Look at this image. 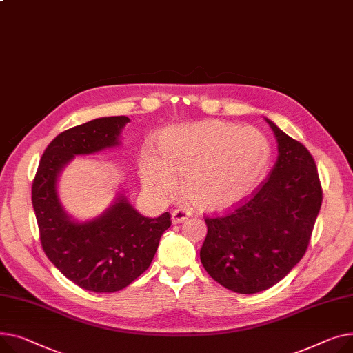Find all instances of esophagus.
<instances>
[{
  "mask_svg": "<svg viewBox=\"0 0 353 353\" xmlns=\"http://www.w3.org/2000/svg\"><path fill=\"white\" fill-rule=\"evenodd\" d=\"M192 216V213L189 210H184V208H177V210H174L173 213H172V221H173V224H180V223H183L184 220H187Z\"/></svg>",
  "mask_w": 353,
  "mask_h": 353,
  "instance_id": "34e87169",
  "label": "esophagus"
}]
</instances>
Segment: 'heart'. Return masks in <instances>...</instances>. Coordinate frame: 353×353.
<instances>
[{"instance_id":"obj_1","label":"heart","mask_w":353,"mask_h":353,"mask_svg":"<svg viewBox=\"0 0 353 353\" xmlns=\"http://www.w3.org/2000/svg\"><path fill=\"white\" fill-rule=\"evenodd\" d=\"M157 154L143 150L140 177L148 190L169 197L183 177V193L194 207L221 211L251 196L271 164L268 139L254 128L203 121L164 129Z\"/></svg>"}]
</instances>
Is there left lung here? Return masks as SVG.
Returning <instances> with one entry per match:
<instances>
[{
	"label": "left lung",
	"mask_w": 353,
	"mask_h": 353,
	"mask_svg": "<svg viewBox=\"0 0 353 353\" xmlns=\"http://www.w3.org/2000/svg\"><path fill=\"white\" fill-rule=\"evenodd\" d=\"M265 121L278 143L270 177L234 211L204 219L201 264L220 285L239 294L271 288L299 263L322 204L308 149Z\"/></svg>",
	"instance_id": "1"
}]
</instances>
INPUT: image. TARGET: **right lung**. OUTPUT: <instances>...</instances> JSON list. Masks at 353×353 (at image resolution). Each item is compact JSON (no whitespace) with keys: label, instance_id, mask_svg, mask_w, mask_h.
Returning <instances> with one entry per match:
<instances>
[{"label":"right lung","instance_id":"right-lung-1","mask_svg":"<svg viewBox=\"0 0 353 353\" xmlns=\"http://www.w3.org/2000/svg\"><path fill=\"white\" fill-rule=\"evenodd\" d=\"M126 116L99 117L59 133L45 149L32 181V205L42 248L50 261L78 287L116 292L150 265L170 214L145 217L119 194L99 217L70 219L58 197V177L75 156L119 146Z\"/></svg>","mask_w":353,"mask_h":353}]
</instances>
